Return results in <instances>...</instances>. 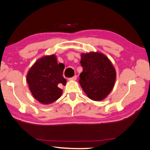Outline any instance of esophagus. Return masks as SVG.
<instances>
[{
    "mask_svg": "<svg viewBox=\"0 0 150 150\" xmlns=\"http://www.w3.org/2000/svg\"><path fill=\"white\" fill-rule=\"evenodd\" d=\"M77 75H75V76H73V77L69 78V79H68V80H69V81H75L76 79H77Z\"/></svg>",
    "mask_w": 150,
    "mask_h": 150,
    "instance_id": "1",
    "label": "esophagus"
}]
</instances>
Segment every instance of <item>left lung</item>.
<instances>
[{
  "label": "left lung",
  "mask_w": 150,
  "mask_h": 150,
  "mask_svg": "<svg viewBox=\"0 0 150 150\" xmlns=\"http://www.w3.org/2000/svg\"><path fill=\"white\" fill-rule=\"evenodd\" d=\"M83 71L79 82L88 97L93 100L106 98L113 88L116 72L110 60L100 53H82L81 60Z\"/></svg>",
  "instance_id": "8db88e82"
}]
</instances>
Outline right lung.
<instances>
[{"mask_svg":"<svg viewBox=\"0 0 150 150\" xmlns=\"http://www.w3.org/2000/svg\"><path fill=\"white\" fill-rule=\"evenodd\" d=\"M64 67L57 63L52 55L39 59L27 75V82L34 98L44 104L52 103L61 96L62 90L58 85H66L62 77Z\"/></svg>","mask_w":150,"mask_h":150,"instance_id":"right-lung-1","label":"right lung"}]
</instances>
